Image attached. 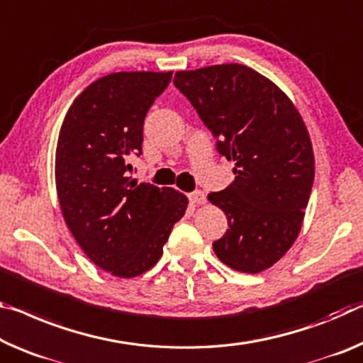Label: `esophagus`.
<instances>
[{
    "instance_id": "esophagus-1",
    "label": "esophagus",
    "mask_w": 363,
    "mask_h": 363,
    "mask_svg": "<svg viewBox=\"0 0 363 363\" xmlns=\"http://www.w3.org/2000/svg\"><path fill=\"white\" fill-rule=\"evenodd\" d=\"M189 200H191V202L195 205H203L206 197L202 191H195L192 194H189Z\"/></svg>"
}]
</instances>
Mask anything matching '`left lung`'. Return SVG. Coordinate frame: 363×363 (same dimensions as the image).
<instances>
[{
  "label": "left lung",
  "mask_w": 363,
  "mask_h": 363,
  "mask_svg": "<svg viewBox=\"0 0 363 363\" xmlns=\"http://www.w3.org/2000/svg\"><path fill=\"white\" fill-rule=\"evenodd\" d=\"M176 89L234 161V181L208 200L229 229L216 257L240 273H260L283 257L301 231L315 177L306 124L276 85L244 65L176 72Z\"/></svg>",
  "instance_id": "obj_1"
}]
</instances>
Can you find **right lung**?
<instances>
[{
  "instance_id": "1",
  "label": "right lung",
  "mask_w": 363,
  "mask_h": 363,
  "mask_svg": "<svg viewBox=\"0 0 363 363\" xmlns=\"http://www.w3.org/2000/svg\"><path fill=\"white\" fill-rule=\"evenodd\" d=\"M172 72H114L90 84L69 108L56 145V191L69 231L96 267L134 278L163 255L187 208L174 189L137 184L143 121Z\"/></svg>"
}]
</instances>
